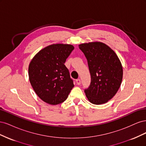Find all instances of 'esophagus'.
<instances>
[{
    "label": "esophagus",
    "mask_w": 146,
    "mask_h": 146,
    "mask_svg": "<svg viewBox=\"0 0 146 146\" xmlns=\"http://www.w3.org/2000/svg\"><path fill=\"white\" fill-rule=\"evenodd\" d=\"M76 82H77V84L78 85H80L81 84V80L80 79H77L76 80Z\"/></svg>",
    "instance_id": "esophagus-1"
}]
</instances>
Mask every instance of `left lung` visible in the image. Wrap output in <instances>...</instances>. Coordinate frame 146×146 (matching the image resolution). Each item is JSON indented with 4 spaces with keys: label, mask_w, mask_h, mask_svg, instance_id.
I'll return each instance as SVG.
<instances>
[{
    "label": "left lung",
    "mask_w": 146,
    "mask_h": 146,
    "mask_svg": "<svg viewBox=\"0 0 146 146\" xmlns=\"http://www.w3.org/2000/svg\"><path fill=\"white\" fill-rule=\"evenodd\" d=\"M79 48L88 61L91 75L90 86L85 90L90 102L100 105L112 99L122 80V66L111 48L100 42L81 44Z\"/></svg>",
    "instance_id": "left-lung-1"
}]
</instances>
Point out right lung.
<instances>
[{
  "instance_id": "add662e5",
  "label": "right lung",
  "mask_w": 146,
  "mask_h": 146,
  "mask_svg": "<svg viewBox=\"0 0 146 146\" xmlns=\"http://www.w3.org/2000/svg\"><path fill=\"white\" fill-rule=\"evenodd\" d=\"M70 44L48 46L35 55L29 64V80L42 100L57 105L66 100L74 86L64 63L74 50Z\"/></svg>"
}]
</instances>
